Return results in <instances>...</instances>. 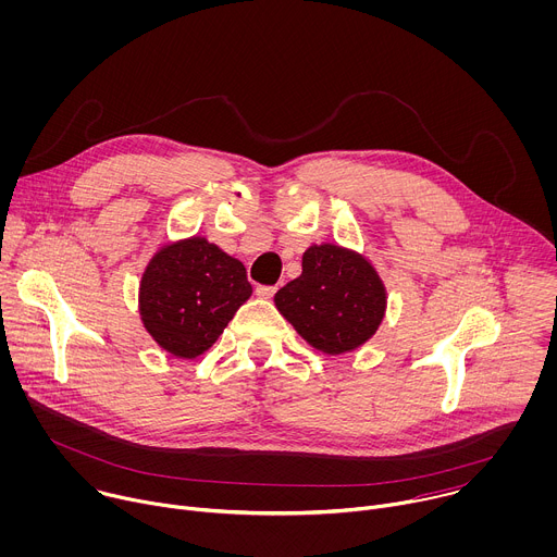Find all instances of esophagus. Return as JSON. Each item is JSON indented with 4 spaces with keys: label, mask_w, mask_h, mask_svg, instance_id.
<instances>
[{
    "label": "esophagus",
    "mask_w": 557,
    "mask_h": 557,
    "mask_svg": "<svg viewBox=\"0 0 557 557\" xmlns=\"http://www.w3.org/2000/svg\"><path fill=\"white\" fill-rule=\"evenodd\" d=\"M275 290H277L275 286H258V288H256V295L262 297V299H271V297L275 295Z\"/></svg>",
    "instance_id": "1"
}]
</instances>
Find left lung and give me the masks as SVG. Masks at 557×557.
Instances as JSON below:
<instances>
[{
	"mask_svg": "<svg viewBox=\"0 0 557 557\" xmlns=\"http://www.w3.org/2000/svg\"><path fill=\"white\" fill-rule=\"evenodd\" d=\"M280 314L314 349L338 356L372 338L387 312V286L367 256L334 245H310L301 275L273 297Z\"/></svg>",
	"mask_w": 557,
	"mask_h": 557,
	"instance_id": "left-lung-1",
	"label": "left lung"
}]
</instances>
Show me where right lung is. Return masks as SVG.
<instances>
[{
    "label": "right lung",
    "instance_id": "add662e5",
    "mask_svg": "<svg viewBox=\"0 0 557 557\" xmlns=\"http://www.w3.org/2000/svg\"><path fill=\"white\" fill-rule=\"evenodd\" d=\"M251 297L245 264L203 236L163 243L144 267L139 319L150 338L176 358L208 351Z\"/></svg>",
    "mask_w": 557,
    "mask_h": 557
}]
</instances>
